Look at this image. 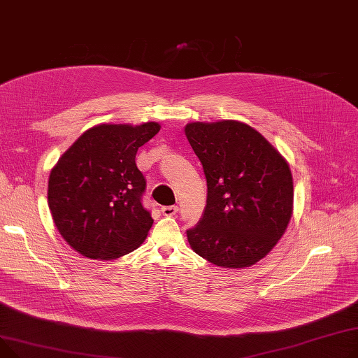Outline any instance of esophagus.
I'll return each instance as SVG.
<instances>
[{
    "label": "esophagus",
    "mask_w": 358,
    "mask_h": 358,
    "mask_svg": "<svg viewBox=\"0 0 358 358\" xmlns=\"http://www.w3.org/2000/svg\"><path fill=\"white\" fill-rule=\"evenodd\" d=\"M179 211V208L176 205H169V206H162V214L164 217H173Z\"/></svg>",
    "instance_id": "esophagus-1"
}]
</instances>
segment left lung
<instances>
[{
	"mask_svg": "<svg viewBox=\"0 0 358 358\" xmlns=\"http://www.w3.org/2000/svg\"><path fill=\"white\" fill-rule=\"evenodd\" d=\"M185 134L208 187L201 220L186 229L189 244L221 267L257 263L285 234L292 217L289 164L244 122H191Z\"/></svg>",
	"mask_w": 358,
	"mask_h": 358,
	"instance_id": "8db88e82",
	"label": "left lung"
}]
</instances>
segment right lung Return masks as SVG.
Here are the masks:
<instances>
[{"mask_svg":"<svg viewBox=\"0 0 358 358\" xmlns=\"http://www.w3.org/2000/svg\"><path fill=\"white\" fill-rule=\"evenodd\" d=\"M159 130L157 122L96 125L52 169L48 189L52 218L60 236L82 256L118 259L147 237L153 218L141 201L145 179L136 155Z\"/></svg>","mask_w":358,"mask_h":358,"instance_id":"right-lung-1","label":"right lung"}]
</instances>
